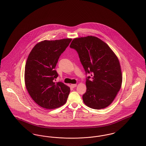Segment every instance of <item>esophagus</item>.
<instances>
[{
    "instance_id": "obj_1",
    "label": "esophagus",
    "mask_w": 146,
    "mask_h": 146,
    "mask_svg": "<svg viewBox=\"0 0 146 146\" xmlns=\"http://www.w3.org/2000/svg\"><path fill=\"white\" fill-rule=\"evenodd\" d=\"M71 86H72V88H74L76 87V84H71Z\"/></svg>"
}]
</instances>
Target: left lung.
I'll use <instances>...</instances> for the list:
<instances>
[{"label":"left lung","instance_id":"left-lung-1","mask_svg":"<svg viewBox=\"0 0 146 146\" xmlns=\"http://www.w3.org/2000/svg\"><path fill=\"white\" fill-rule=\"evenodd\" d=\"M76 50L86 76L84 104L95 110L103 109L114 100L122 83L118 58L109 46L96 36L73 40L70 46Z\"/></svg>","mask_w":146,"mask_h":146}]
</instances>
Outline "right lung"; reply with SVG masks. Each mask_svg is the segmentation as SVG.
I'll list each match as a JSON object with an SVG mask.
<instances>
[{"instance_id":"add662e5","label":"right lung","mask_w":146,"mask_h":146,"mask_svg":"<svg viewBox=\"0 0 146 146\" xmlns=\"http://www.w3.org/2000/svg\"><path fill=\"white\" fill-rule=\"evenodd\" d=\"M71 41L44 40L36 44L28 56L25 71L26 87L35 102L42 108L55 109L67 101L70 88L62 82H54L58 76L55 68Z\"/></svg>"}]
</instances>
